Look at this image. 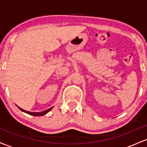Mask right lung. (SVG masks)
<instances>
[{
	"instance_id": "right-lung-1",
	"label": "right lung",
	"mask_w": 147,
	"mask_h": 147,
	"mask_svg": "<svg viewBox=\"0 0 147 147\" xmlns=\"http://www.w3.org/2000/svg\"><path fill=\"white\" fill-rule=\"evenodd\" d=\"M17 107H18V109H19L20 110H21V111H23V112L29 114V115H33V116H42V115H44L46 114L47 113H48L49 111H50L51 110V109H52V108H53V107H51V108H50V109H47V110H45V111H42V112H38V113H36H36H34V112H30V111H25V110H24V109H21V108H20L19 106H17Z\"/></svg>"
}]
</instances>
